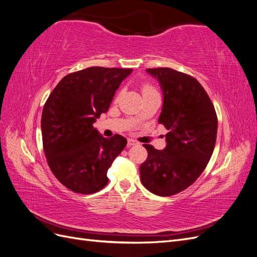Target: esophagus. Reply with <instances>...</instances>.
I'll return each instance as SVG.
<instances>
[{
  "label": "esophagus",
  "instance_id": "1",
  "mask_svg": "<svg viewBox=\"0 0 257 257\" xmlns=\"http://www.w3.org/2000/svg\"><path fill=\"white\" fill-rule=\"evenodd\" d=\"M136 145H138V143L136 142V141H134V139H128L127 141V146L128 147H132V146H136Z\"/></svg>",
  "mask_w": 257,
  "mask_h": 257
}]
</instances>
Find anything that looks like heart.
I'll return each instance as SVG.
<instances>
[{"label":"heart","instance_id":"b5f03b06","mask_svg":"<svg viewBox=\"0 0 257 257\" xmlns=\"http://www.w3.org/2000/svg\"><path fill=\"white\" fill-rule=\"evenodd\" d=\"M153 92H157V91H155V89L152 87L151 84H145L143 87L144 94H148V93H153Z\"/></svg>","mask_w":257,"mask_h":257}]
</instances>
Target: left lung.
<instances>
[{
  "mask_svg": "<svg viewBox=\"0 0 257 257\" xmlns=\"http://www.w3.org/2000/svg\"><path fill=\"white\" fill-rule=\"evenodd\" d=\"M163 91L159 123L168 131L164 150L144 145L147 160L141 165L145 188L159 196L188 189L211 158L217 131L214 106L194 77L168 67L148 68Z\"/></svg>",
  "mask_w": 257,
  "mask_h": 257,
  "instance_id": "1",
  "label": "left lung"
}]
</instances>
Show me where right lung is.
<instances>
[{"instance_id":"obj_1","label":"right lung","mask_w":257,"mask_h":257,"mask_svg":"<svg viewBox=\"0 0 257 257\" xmlns=\"http://www.w3.org/2000/svg\"><path fill=\"white\" fill-rule=\"evenodd\" d=\"M132 68L88 67L66 75L45 103L44 152L52 174L67 189L93 194L108 183L107 170L127 142L105 138L93 126L107 112L115 91Z\"/></svg>"}]
</instances>
